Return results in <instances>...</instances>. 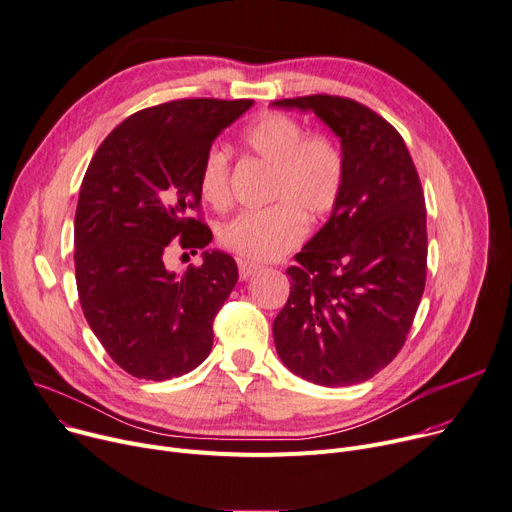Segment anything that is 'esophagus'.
I'll return each instance as SVG.
<instances>
[{
  "instance_id": "1",
  "label": "esophagus",
  "mask_w": 512,
  "mask_h": 512,
  "mask_svg": "<svg viewBox=\"0 0 512 512\" xmlns=\"http://www.w3.org/2000/svg\"><path fill=\"white\" fill-rule=\"evenodd\" d=\"M259 269H261L259 263H253V261H247V259H238V274H241L243 280H249L253 274H257Z\"/></svg>"
}]
</instances>
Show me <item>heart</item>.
Returning a JSON list of instances; mask_svg holds the SVG:
<instances>
[{
	"label": "heart",
	"mask_w": 512,
	"mask_h": 512,
	"mask_svg": "<svg viewBox=\"0 0 512 512\" xmlns=\"http://www.w3.org/2000/svg\"><path fill=\"white\" fill-rule=\"evenodd\" d=\"M245 148L271 168L263 210L236 214L220 226V243L245 259L271 261L294 249L306 220L329 216L346 183V160L329 135L309 133L284 115L265 113L243 133ZM199 193L212 208L230 203V162L222 148H210L199 166Z\"/></svg>",
	"instance_id": "obj_1"
}]
</instances>
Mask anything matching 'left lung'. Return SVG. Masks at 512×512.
<instances>
[{
    "instance_id": "left-lung-1",
    "label": "left lung",
    "mask_w": 512,
    "mask_h": 512,
    "mask_svg": "<svg viewBox=\"0 0 512 512\" xmlns=\"http://www.w3.org/2000/svg\"><path fill=\"white\" fill-rule=\"evenodd\" d=\"M274 107L313 111L339 138L342 197L288 267L274 321L282 362L323 387L358 385L403 348L426 284V203L399 131L352 98L311 94Z\"/></svg>"
}]
</instances>
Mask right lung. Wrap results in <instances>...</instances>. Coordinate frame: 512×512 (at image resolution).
I'll return each instance as SVG.
<instances>
[{
	"mask_svg": "<svg viewBox=\"0 0 512 512\" xmlns=\"http://www.w3.org/2000/svg\"><path fill=\"white\" fill-rule=\"evenodd\" d=\"M253 100L181 98L133 113L92 156L74 222L76 284L102 348L135 379L168 381L212 352L214 319L238 267L203 251L199 267L168 271L179 238L195 255L212 243L199 210V166L214 140Z\"/></svg>",
	"mask_w": 512,
	"mask_h": 512,
	"instance_id": "add662e5",
	"label": "right lung"
}]
</instances>
